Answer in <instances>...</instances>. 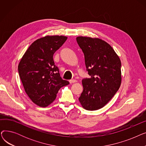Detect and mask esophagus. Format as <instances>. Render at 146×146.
<instances>
[{
  "label": "esophagus",
  "instance_id": "34e87169",
  "mask_svg": "<svg viewBox=\"0 0 146 146\" xmlns=\"http://www.w3.org/2000/svg\"><path fill=\"white\" fill-rule=\"evenodd\" d=\"M77 81H76V80H75V79H72V80H69V82H70V83H75V82H76Z\"/></svg>",
  "mask_w": 146,
  "mask_h": 146
}]
</instances>
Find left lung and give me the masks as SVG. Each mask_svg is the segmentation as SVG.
I'll return each mask as SVG.
<instances>
[{
  "label": "left lung",
  "instance_id": "1",
  "mask_svg": "<svg viewBox=\"0 0 146 146\" xmlns=\"http://www.w3.org/2000/svg\"><path fill=\"white\" fill-rule=\"evenodd\" d=\"M89 79L82 80L79 101L88 111L101 109L118 90L121 83V60L111 46L98 38L78 36Z\"/></svg>",
  "mask_w": 146,
  "mask_h": 146
}]
</instances>
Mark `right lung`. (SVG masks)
<instances>
[{
	"instance_id": "1",
	"label": "right lung",
	"mask_w": 146,
	"mask_h": 146,
	"mask_svg": "<svg viewBox=\"0 0 146 146\" xmlns=\"http://www.w3.org/2000/svg\"><path fill=\"white\" fill-rule=\"evenodd\" d=\"M62 35H47L36 40L22 56L18 65L19 77L31 101L46 107L55 100L59 89L69 84L60 77L53 55L67 40Z\"/></svg>"
}]
</instances>
